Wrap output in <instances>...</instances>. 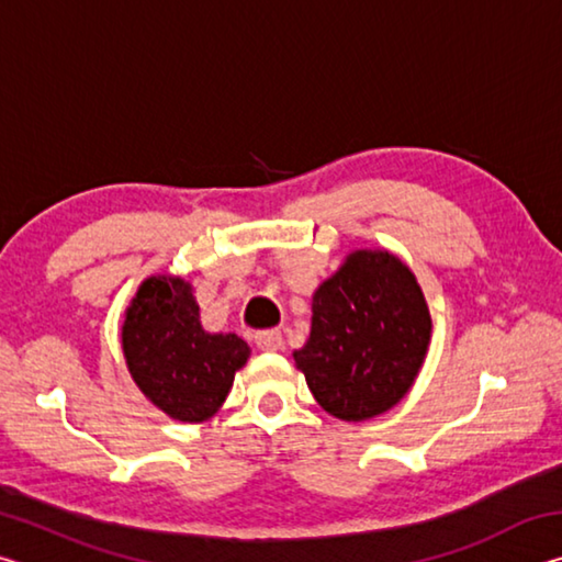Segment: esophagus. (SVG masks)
I'll return each instance as SVG.
<instances>
[{"label": "esophagus", "mask_w": 562, "mask_h": 562, "mask_svg": "<svg viewBox=\"0 0 562 562\" xmlns=\"http://www.w3.org/2000/svg\"><path fill=\"white\" fill-rule=\"evenodd\" d=\"M255 345L262 351H278L282 347V331L280 329H265L255 335Z\"/></svg>", "instance_id": "34e87169"}]
</instances>
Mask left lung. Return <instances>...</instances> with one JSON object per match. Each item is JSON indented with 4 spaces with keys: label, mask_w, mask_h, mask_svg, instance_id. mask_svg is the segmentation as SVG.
<instances>
[{
    "label": "left lung",
    "mask_w": 562,
    "mask_h": 562,
    "mask_svg": "<svg viewBox=\"0 0 562 562\" xmlns=\"http://www.w3.org/2000/svg\"><path fill=\"white\" fill-rule=\"evenodd\" d=\"M431 315L414 272L386 250H355L312 297V329L294 364L327 414L389 412L418 376Z\"/></svg>",
    "instance_id": "1"
}]
</instances>
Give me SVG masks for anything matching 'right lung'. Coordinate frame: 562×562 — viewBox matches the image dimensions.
<instances>
[{"label":"right lung","instance_id":"1","mask_svg":"<svg viewBox=\"0 0 562 562\" xmlns=\"http://www.w3.org/2000/svg\"><path fill=\"white\" fill-rule=\"evenodd\" d=\"M133 382L176 422L201 424L223 406L250 347L237 335H211L201 325L193 288L173 274L140 282L121 327Z\"/></svg>","mask_w":562,"mask_h":562}]
</instances>
